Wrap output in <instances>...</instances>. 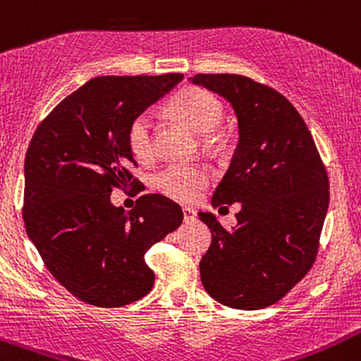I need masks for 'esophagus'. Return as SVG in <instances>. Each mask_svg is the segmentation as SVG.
I'll return each mask as SVG.
<instances>
[{
  "label": "esophagus",
  "mask_w": 361,
  "mask_h": 361,
  "mask_svg": "<svg viewBox=\"0 0 361 361\" xmlns=\"http://www.w3.org/2000/svg\"><path fill=\"white\" fill-rule=\"evenodd\" d=\"M183 217H185V223H192V221H195L197 212L193 211L192 207H183Z\"/></svg>",
  "instance_id": "1"
}]
</instances>
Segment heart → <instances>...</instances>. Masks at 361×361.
<instances>
[{
  "mask_svg": "<svg viewBox=\"0 0 361 361\" xmlns=\"http://www.w3.org/2000/svg\"><path fill=\"white\" fill-rule=\"evenodd\" d=\"M171 111L200 135L214 132L223 120V109L217 99L200 89H187L178 94L171 102ZM128 144L137 159L145 161L152 156V118L149 113L138 114L130 123ZM207 183L209 173L195 166L173 164L156 176V188L176 200H193Z\"/></svg>",
  "mask_w": 361,
  "mask_h": 361,
  "instance_id": "heart-1",
  "label": "heart"
}]
</instances>
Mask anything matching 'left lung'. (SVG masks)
Wrapping results in <instances>:
<instances>
[{
	"label": "left lung",
	"instance_id": "1",
	"mask_svg": "<svg viewBox=\"0 0 361 361\" xmlns=\"http://www.w3.org/2000/svg\"><path fill=\"white\" fill-rule=\"evenodd\" d=\"M229 102L238 144L212 205L240 202L238 223L224 229L199 212L212 243L200 281L216 302L259 310L279 302L310 271L329 209L327 173L307 125L286 97L241 75L190 77Z\"/></svg>",
	"mask_w": 361,
	"mask_h": 361
}]
</instances>
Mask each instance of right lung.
<instances>
[{"instance_id": "right-lung-1", "label": "right lung", "mask_w": 361, "mask_h": 361, "mask_svg": "<svg viewBox=\"0 0 361 361\" xmlns=\"http://www.w3.org/2000/svg\"><path fill=\"white\" fill-rule=\"evenodd\" d=\"M181 80V73L92 78L63 99L30 140L27 235L47 271L82 302L123 307L152 290L144 255L180 228L183 212L157 193L126 212L111 204V192L133 180L130 123Z\"/></svg>"}]
</instances>
